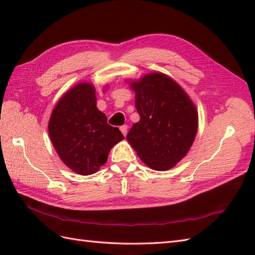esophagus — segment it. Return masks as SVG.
<instances>
[{
	"label": "esophagus",
	"instance_id": "esophagus-1",
	"mask_svg": "<svg viewBox=\"0 0 255 255\" xmlns=\"http://www.w3.org/2000/svg\"><path fill=\"white\" fill-rule=\"evenodd\" d=\"M121 131H122V133L124 134V136H126L127 134V131H128V126L127 125H123V126H121Z\"/></svg>",
	"mask_w": 255,
	"mask_h": 255
}]
</instances>
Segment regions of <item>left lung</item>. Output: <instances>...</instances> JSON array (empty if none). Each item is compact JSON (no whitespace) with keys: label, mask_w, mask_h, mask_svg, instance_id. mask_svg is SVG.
<instances>
[{"label":"left lung","mask_w":255,"mask_h":255,"mask_svg":"<svg viewBox=\"0 0 255 255\" xmlns=\"http://www.w3.org/2000/svg\"><path fill=\"white\" fill-rule=\"evenodd\" d=\"M131 88L140 121L126 138L151 169L169 170L185 156L196 136V108L181 86L164 74L145 75Z\"/></svg>","instance_id":"obj_1"}]
</instances>
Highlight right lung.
Masks as SVG:
<instances>
[{"instance_id": "obj_1", "label": "right lung", "mask_w": 255, "mask_h": 255, "mask_svg": "<svg viewBox=\"0 0 255 255\" xmlns=\"http://www.w3.org/2000/svg\"><path fill=\"white\" fill-rule=\"evenodd\" d=\"M48 130L59 156L81 175L93 174L107 161L114 144L124 139L117 127L97 110L95 89L80 83L67 92L53 110Z\"/></svg>"}]
</instances>
